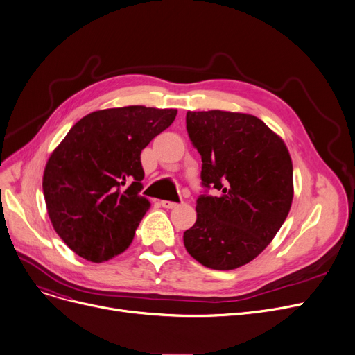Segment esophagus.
Returning <instances> with one entry per match:
<instances>
[{
	"mask_svg": "<svg viewBox=\"0 0 355 355\" xmlns=\"http://www.w3.org/2000/svg\"><path fill=\"white\" fill-rule=\"evenodd\" d=\"M161 206L165 207V209H174V207L178 206V203H175V202H168V200H162Z\"/></svg>",
	"mask_w": 355,
	"mask_h": 355,
	"instance_id": "34e87169",
	"label": "esophagus"
}]
</instances>
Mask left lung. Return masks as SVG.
<instances>
[{"instance_id":"left-lung-1","label":"left lung","mask_w":355,"mask_h":355,"mask_svg":"<svg viewBox=\"0 0 355 355\" xmlns=\"http://www.w3.org/2000/svg\"><path fill=\"white\" fill-rule=\"evenodd\" d=\"M187 132L202 155L197 220L184 246L200 264L234 270L263 252L284 223L293 200V164L263 120L222 110L187 112ZM216 188L218 196L207 190Z\"/></svg>"}]
</instances>
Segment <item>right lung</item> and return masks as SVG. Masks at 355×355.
<instances>
[{"instance_id":"right-lung-1","label":"right lung","mask_w":355,"mask_h":355,"mask_svg":"<svg viewBox=\"0 0 355 355\" xmlns=\"http://www.w3.org/2000/svg\"><path fill=\"white\" fill-rule=\"evenodd\" d=\"M175 109L129 105L89 113L52 152L43 173L56 234L92 263L129 248L150 203L141 196V152L171 126Z\"/></svg>"}]
</instances>
